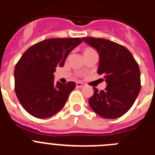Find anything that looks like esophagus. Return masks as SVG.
Returning <instances> with one entry per match:
<instances>
[{"label":"esophagus","mask_w":155,"mask_h":155,"mask_svg":"<svg viewBox=\"0 0 155 155\" xmlns=\"http://www.w3.org/2000/svg\"><path fill=\"white\" fill-rule=\"evenodd\" d=\"M76 85L78 87H84V86H85V84H84V83H82V82L78 81L76 83Z\"/></svg>","instance_id":"esophagus-1"}]
</instances>
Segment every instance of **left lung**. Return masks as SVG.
<instances>
[{
	"mask_svg": "<svg viewBox=\"0 0 155 155\" xmlns=\"http://www.w3.org/2000/svg\"><path fill=\"white\" fill-rule=\"evenodd\" d=\"M99 55L97 73L103 75L105 89L93 87L90 107L102 118L116 119L132 107L140 91V72L132 53L125 46L108 39L84 37Z\"/></svg>",
	"mask_w": 155,
	"mask_h": 155,
	"instance_id": "8db88e82",
	"label": "left lung"
}]
</instances>
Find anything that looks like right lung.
Wrapping results in <instances>:
<instances>
[{"label": "right lung", "mask_w": 155, "mask_h": 155, "mask_svg": "<svg viewBox=\"0 0 155 155\" xmlns=\"http://www.w3.org/2000/svg\"><path fill=\"white\" fill-rule=\"evenodd\" d=\"M82 42L81 38H52L23 53L15 68V91L27 113L45 119L62 109L76 84L55 83L53 73L56 68L64 67L69 53Z\"/></svg>", "instance_id": "add662e5"}]
</instances>
